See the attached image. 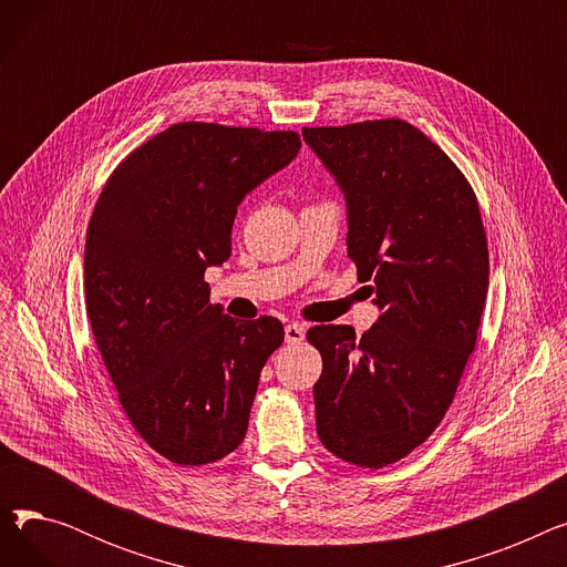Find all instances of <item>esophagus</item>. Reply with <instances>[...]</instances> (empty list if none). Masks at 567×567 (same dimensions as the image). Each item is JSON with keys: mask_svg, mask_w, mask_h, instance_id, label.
Segmentation results:
<instances>
[{"mask_svg": "<svg viewBox=\"0 0 567 567\" xmlns=\"http://www.w3.org/2000/svg\"><path fill=\"white\" fill-rule=\"evenodd\" d=\"M306 338V329L301 323H287L285 326V342L287 344H301Z\"/></svg>", "mask_w": 567, "mask_h": 567, "instance_id": "34e87169", "label": "esophagus"}]
</instances>
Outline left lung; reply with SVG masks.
<instances>
[{
	"mask_svg": "<svg viewBox=\"0 0 567 567\" xmlns=\"http://www.w3.org/2000/svg\"><path fill=\"white\" fill-rule=\"evenodd\" d=\"M347 202V252L381 310L363 338L315 326L323 370L317 434L336 457L381 468L441 423L478 338L489 285L481 206L460 167L415 126L379 118L303 128Z\"/></svg>",
	"mask_w": 567,
	"mask_h": 567,
	"instance_id": "1",
	"label": "left lung"
}]
</instances>
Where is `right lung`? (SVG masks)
<instances>
[{
  "instance_id": "obj_1",
  "label": "right lung",
  "mask_w": 567,
  "mask_h": 567,
  "mask_svg": "<svg viewBox=\"0 0 567 567\" xmlns=\"http://www.w3.org/2000/svg\"><path fill=\"white\" fill-rule=\"evenodd\" d=\"M301 148L299 133L174 124L103 186L84 244L86 317L128 421L182 466L244 441L259 372L285 340L276 317L208 301V266L231 255L236 208Z\"/></svg>"
}]
</instances>
